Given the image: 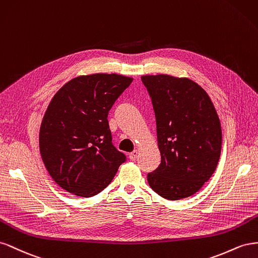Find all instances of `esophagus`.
Listing matches in <instances>:
<instances>
[{"instance_id": "1", "label": "esophagus", "mask_w": 258, "mask_h": 258, "mask_svg": "<svg viewBox=\"0 0 258 258\" xmlns=\"http://www.w3.org/2000/svg\"><path fill=\"white\" fill-rule=\"evenodd\" d=\"M137 156H138V151H137V150H134L133 152H131V153L128 154V157H130V159H131L132 161H135L136 158H137Z\"/></svg>"}]
</instances>
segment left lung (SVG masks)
Returning a JSON list of instances; mask_svg holds the SVG:
<instances>
[{
  "instance_id": "obj_1",
  "label": "left lung",
  "mask_w": 258,
  "mask_h": 258,
  "mask_svg": "<svg viewBox=\"0 0 258 258\" xmlns=\"http://www.w3.org/2000/svg\"><path fill=\"white\" fill-rule=\"evenodd\" d=\"M156 114L161 164L147 176L153 191L167 200L195 195L218 164L222 127L203 88L188 78L143 76Z\"/></svg>"
}]
</instances>
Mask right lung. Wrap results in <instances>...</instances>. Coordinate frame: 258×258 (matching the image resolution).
Returning a JSON list of instances; mask_svg holds the SVG:
<instances>
[{"mask_svg": "<svg viewBox=\"0 0 258 258\" xmlns=\"http://www.w3.org/2000/svg\"><path fill=\"white\" fill-rule=\"evenodd\" d=\"M132 81L115 73L80 76L50 100L40 127V152L51 178L68 192L96 196L126 160L112 145L108 113Z\"/></svg>", "mask_w": 258, "mask_h": 258, "instance_id": "add662e5", "label": "right lung"}]
</instances>
